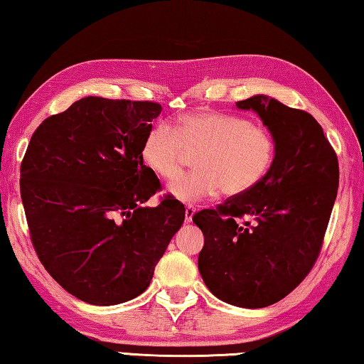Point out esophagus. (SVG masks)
<instances>
[{"instance_id": "34e87169", "label": "esophagus", "mask_w": 364, "mask_h": 364, "mask_svg": "<svg viewBox=\"0 0 364 364\" xmlns=\"http://www.w3.org/2000/svg\"><path fill=\"white\" fill-rule=\"evenodd\" d=\"M193 213H195V206H193V205H187V206H186V221H187V223L192 221Z\"/></svg>"}]
</instances>
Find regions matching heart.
Wrapping results in <instances>:
<instances>
[{
  "instance_id": "heart-1",
  "label": "heart",
  "mask_w": 364,
  "mask_h": 364,
  "mask_svg": "<svg viewBox=\"0 0 364 364\" xmlns=\"http://www.w3.org/2000/svg\"><path fill=\"white\" fill-rule=\"evenodd\" d=\"M198 151V169L176 178L169 192L195 201L221 190L228 197L250 192L264 181L277 156V139L267 127L232 114L198 110L178 117L171 128L156 124L141 143L143 164L163 181H172L185 153Z\"/></svg>"
}]
</instances>
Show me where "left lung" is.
I'll list each match as a JSON object with an SVG mask.
<instances>
[{
    "instance_id": "1",
    "label": "left lung",
    "mask_w": 364,
    "mask_h": 364,
    "mask_svg": "<svg viewBox=\"0 0 364 364\" xmlns=\"http://www.w3.org/2000/svg\"><path fill=\"white\" fill-rule=\"evenodd\" d=\"M252 109L277 139V156L250 192L201 210L198 270L216 298L259 309L278 303L307 277L321 254L337 198L338 159L311 114L267 96L236 102Z\"/></svg>"
}]
</instances>
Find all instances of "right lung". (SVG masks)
Returning <instances> with one entry per match:
<instances>
[{
  "label": "right lung",
  "instance_id": "right-lung-1",
  "mask_svg": "<svg viewBox=\"0 0 364 364\" xmlns=\"http://www.w3.org/2000/svg\"><path fill=\"white\" fill-rule=\"evenodd\" d=\"M151 100L85 97L42 122L21 163V198L38 260L77 299L130 301L182 226L186 208L164 197L141 143L161 114Z\"/></svg>",
  "mask_w": 364,
  "mask_h": 364
}]
</instances>
